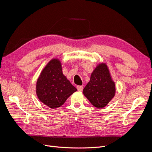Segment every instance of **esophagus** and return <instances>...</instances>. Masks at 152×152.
Returning a JSON list of instances; mask_svg holds the SVG:
<instances>
[{
	"label": "esophagus",
	"instance_id": "obj_1",
	"mask_svg": "<svg viewBox=\"0 0 152 152\" xmlns=\"http://www.w3.org/2000/svg\"><path fill=\"white\" fill-rule=\"evenodd\" d=\"M77 89L78 91H82L83 89V86H77Z\"/></svg>",
	"mask_w": 152,
	"mask_h": 152
}]
</instances>
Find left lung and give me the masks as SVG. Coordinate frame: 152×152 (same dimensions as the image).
Listing matches in <instances>:
<instances>
[{
  "label": "left lung",
  "instance_id": "8db88e82",
  "mask_svg": "<svg viewBox=\"0 0 152 152\" xmlns=\"http://www.w3.org/2000/svg\"><path fill=\"white\" fill-rule=\"evenodd\" d=\"M83 93L91 104L98 109L104 108L113 99L115 85L105 63L99 64L95 68Z\"/></svg>",
  "mask_w": 152,
  "mask_h": 152
}]
</instances>
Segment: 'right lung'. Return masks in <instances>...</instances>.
I'll return each instance as SVG.
<instances>
[{"mask_svg":"<svg viewBox=\"0 0 152 152\" xmlns=\"http://www.w3.org/2000/svg\"><path fill=\"white\" fill-rule=\"evenodd\" d=\"M76 91L63 75L61 62L56 58L48 62L37 81L36 93L38 99L52 109L62 105Z\"/></svg>","mask_w":152,"mask_h":152,"instance_id":"1","label":"right lung"}]
</instances>
